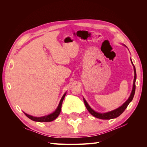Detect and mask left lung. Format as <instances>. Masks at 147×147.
<instances>
[{
  "instance_id": "left-lung-1",
  "label": "left lung",
  "mask_w": 147,
  "mask_h": 147,
  "mask_svg": "<svg viewBox=\"0 0 147 147\" xmlns=\"http://www.w3.org/2000/svg\"><path fill=\"white\" fill-rule=\"evenodd\" d=\"M131 63L134 66V82H133V87H132V92L131 93V95L129 97L128 99L124 102V103L121 105L120 106L119 108L115 109L114 110L110 111V112H107V113H98L95 112L94 110H93L90 105H88V104L87 103V102L86 101V100L83 98V100H84V103L85 104L86 107L87 109V110H88V112H90L92 116L95 117L96 118H99V119H113V118H115L118 117H119L120 115L122 114V113L124 112L125 109L127 108V105H129V104L132 101V100L133 99V97H134V94H135V91H136V68L133 64L132 62L131 61Z\"/></svg>"
}]
</instances>
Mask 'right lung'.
Wrapping results in <instances>:
<instances>
[{"mask_svg":"<svg viewBox=\"0 0 147 147\" xmlns=\"http://www.w3.org/2000/svg\"><path fill=\"white\" fill-rule=\"evenodd\" d=\"M65 94H66V92H65V94L63 95V97H62L59 104L58 106H57V107L56 109V110L54 112L50 114V115H46V116H43V117H35L33 116H31V115H29L24 112V113L26 115V117H28L29 119H32V121H37V122H50V121H53V120H55L57 117H58L59 115L60 114L62 104H63V101L64 99Z\"/></svg>","mask_w":147,"mask_h":147,"instance_id":"add662e5","label":"right lung"}]
</instances>
